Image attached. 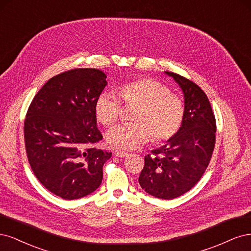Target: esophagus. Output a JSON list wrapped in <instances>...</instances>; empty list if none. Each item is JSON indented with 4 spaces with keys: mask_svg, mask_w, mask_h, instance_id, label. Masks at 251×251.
I'll return each instance as SVG.
<instances>
[{
    "mask_svg": "<svg viewBox=\"0 0 251 251\" xmlns=\"http://www.w3.org/2000/svg\"><path fill=\"white\" fill-rule=\"evenodd\" d=\"M115 155L118 157H125L128 155V153L125 151H121V150H116L115 151Z\"/></svg>",
    "mask_w": 251,
    "mask_h": 251,
    "instance_id": "obj_1",
    "label": "esophagus"
}]
</instances>
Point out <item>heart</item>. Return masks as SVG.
I'll list each match as a JSON object with an SVG mask.
<instances>
[{
    "label": "heart",
    "instance_id": "obj_1",
    "mask_svg": "<svg viewBox=\"0 0 251 251\" xmlns=\"http://www.w3.org/2000/svg\"><path fill=\"white\" fill-rule=\"evenodd\" d=\"M127 105H137L131 120L133 123L121 124L106 133L110 147L133 150L151 139L153 143L168 142L176 135L182 125L184 107L180 98L156 80L141 78L128 81L118 90ZM95 114L105 126L114 125L122 116V104L111 93H103L97 98Z\"/></svg>",
    "mask_w": 251,
    "mask_h": 251
}]
</instances>
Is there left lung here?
Masks as SVG:
<instances>
[{"instance_id": "left-lung-1", "label": "left lung", "mask_w": 251, "mask_h": 251, "mask_svg": "<svg viewBox=\"0 0 251 251\" xmlns=\"http://www.w3.org/2000/svg\"><path fill=\"white\" fill-rule=\"evenodd\" d=\"M166 74L183 93L182 125L173 139L145 156L139 182L151 196L169 200L190 191L205 172L215 148L216 119L196 83L172 72Z\"/></svg>"}]
</instances>
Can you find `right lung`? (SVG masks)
<instances>
[{
    "mask_svg": "<svg viewBox=\"0 0 251 251\" xmlns=\"http://www.w3.org/2000/svg\"><path fill=\"white\" fill-rule=\"evenodd\" d=\"M97 69H74L51 78L28 108L24 136L36 178L62 199L82 198L99 188L111 152L93 148L102 140L95 104L106 86Z\"/></svg>",
    "mask_w": 251,
    "mask_h": 251,
    "instance_id": "1",
    "label": "right lung"
}]
</instances>
